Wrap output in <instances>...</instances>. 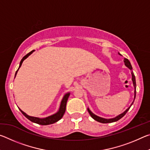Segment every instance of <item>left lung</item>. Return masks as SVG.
Here are the masks:
<instances>
[{
	"label": "left lung",
	"mask_w": 150,
	"mask_h": 150,
	"mask_svg": "<svg viewBox=\"0 0 150 150\" xmlns=\"http://www.w3.org/2000/svg\"><path fill=\"white\" fill-rule=\"evenodd\" d=\"M118 54L120 55H122L119 52L118 53ZM124 64H125V65L126 66V67H128V69L131 71L132 81L133 85H134V100H133V102L132 103L130 106H129V107L127 108L126 110L124 112H122V114H120V115H119L118 116H116V117L112 118H102V117H100V116H96V115H95V114L93 113L90 110L89 108H87V110H88V113H89V115H91V117H92L95 120L97 121V122H100V123H111V122H116V121H118V120H120V118H122L123 116L126 115L127 112L129 110V109H130V108L131 107V106L133 105L134 100H135L136 94V84L135 75H134V73L132 71V67L131 63H130V62H129V60L128 59H126V58H124Z\"/></svg>",
	"instance_id": "8db88e82"
}]
</instances>
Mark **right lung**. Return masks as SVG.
<instances>
[{"instance_id":"add662e5","label":"right lung","mask_w":150,"mask_h":150,"mask_svg":"<svg viewBox=\"0 0 150 150\" xmlns=\"http://www.w3.org/2000/svg\"><path fill=\"white\" fill-rule=\"evenodd\" d=\"M34 52V50H32V52H30L27 55H25V56L22 58V60L20 61L19 67L16 71V73H15L14 78L16 77V75L18 73V71L19 70L20 67H21V65L24 61L26 59V58L29 56V55H31ZM69 95H70V93H66L64 96H63V97L62 100V102H61V104H60L59 110H58V111L56 113H55V114H54V115L49 116H47V117H45V118H38V117H34V116H29V115H28L26 113H25L24 112L22 111L21 109L19 108H19V110L21 111V112L23 114V115L26 116V117L28 119V120L32 122L38 124H40V125H49V124H54L55 122H56L59 121L60 119L63 117V115H64V113L65 112L66 105H67V102L68 98H69Z\"/></svg>"}]
</instances>
